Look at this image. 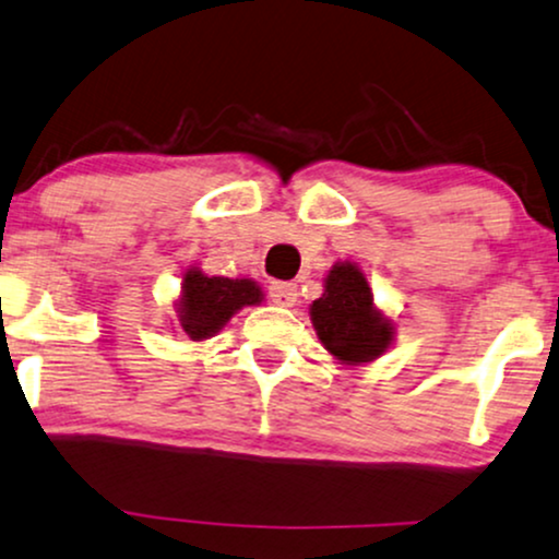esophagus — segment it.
<instances>
[{"label":"esophagus","instance_id":"esophagus-1","mask_svg":"<svg viewBox=\"0 0 559 559\" xmlns=\"http://www.w3.org/2000/svg\"><path fill=\"white\" fill-rule=\"evenodd\" d=\"M269 298L277 302V306L290 308L298 300V285L295 282H272L269 285Z\"/></svg>","mask_w":559,"mask_h":559}]
</instances>
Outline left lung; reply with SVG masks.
<instances>
[{
  "label": "left lung",
  "mask_w": 559,
  "mask_h": 559,
  "mask_svg": "<svg viewBox=\"0 0 559 559\" xmlns=\"http://www.w3.org/2000/svg\"><path fill=\"white\" fill-rule=\"evenodd\" d=\"M311 321L323 347L347 365L376 360L394 340V326L373 308L368 280L355 264H334L326 274V290L313 300Z\"/></svg>",
  "instance_id": "8db88e82"
}]
</instances>
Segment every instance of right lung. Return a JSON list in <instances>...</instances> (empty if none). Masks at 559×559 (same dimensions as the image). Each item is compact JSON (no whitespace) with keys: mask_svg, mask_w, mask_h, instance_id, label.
Instances as JSON below:
<instances>
[{"mask_svg":"<svg viewBox=\"0 0 559 559\" xmlns=\"http://www.w3.org/2000/svg\"><path fill=\"white\" fill-rule=\"evenodd\" d=\"M261 287L251 280L206 277L199 269H191L183 277V295L178 302L181 326L191 340L215 336L230 321V316L243 306L261 302Z\"/></svg>","mask_w":559,"mask_h":559,"instance_id":"1","label":"right lung"}]
</instances>
